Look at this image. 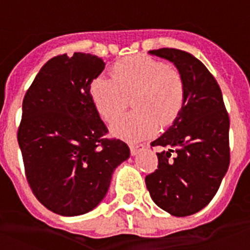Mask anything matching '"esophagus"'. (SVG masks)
<instances>
[{"label":"esophagus","instance_id":"34e87169","mask_svg":"<svg viewBox=\"0 0 250 250\" xmlns=\"http://www.w3.org/2000/svg\"><path fill=\"white\" fill-rule=\"evenodd\" d=\"M130 152H132L133 156L138 155V153L141 152V151L145 150V145H130Z\"/></svg>","mask_w":250,"mask_h":250}]
</instances>
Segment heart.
Masks as SVG:
<instances>
[{
	"label": "heart",
	"mask_w": 250,
	"mask_h": 250,
	"mask_svg": "<svg viewBox=\"0 0 250 250\" xmlns=\"http://www.w3.org/2000/svg\"><path fill=\"white\" fill-rule=\"evenodd\" d=\"M89 94L99 115L115 120L132 98L133 112L118 117L111 125L113 135L127 141L151 138L161 127L178 118L185 104V85L180 74L163 62L147 55H132L117 60L111 78L92 81Z\"/></svg>",
	"instance_id": "heart-1"
}]
</instances>
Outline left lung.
Masks as SVG:
<instances>
[{"label":"left lung","mask_w":250,"mask_h":250,"mask_svg":"<svg viewBox=\"0 0 250 250\" xmlns=\"http://www.w3.org/2000/svg\"><path fill=\"white\" fill-rule=\"evenodd\" d=\"M148 54L175 65L185 85V104L173 125L151 143L167 151L157 153L158 169L146 176V188L170 215H192L213 200L229 169L230 120L220 87L202 62L175 48Z\"/></svg>","instance_id":"8db88e82"}]
</instances>
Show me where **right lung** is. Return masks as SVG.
<instances>
[{
  "mask_svg": "<svg viewBox=\"0 0 250 250\" xmlns=\"http://www.w3.org/2000/svg\"><path fill=\"white\" fill-rule=\"evenodd\" d=\"M105 62L97 55H58L41 67L22 100L18 129L25 174L37 200L64 216L93 210L130 150L105 138L89 94Z\"/></svg>",
  "mask_w": 250,
  "mask_h": 250,
  "instance_id": "obj_1",
  "label": "right lung"
}]
</instances>
